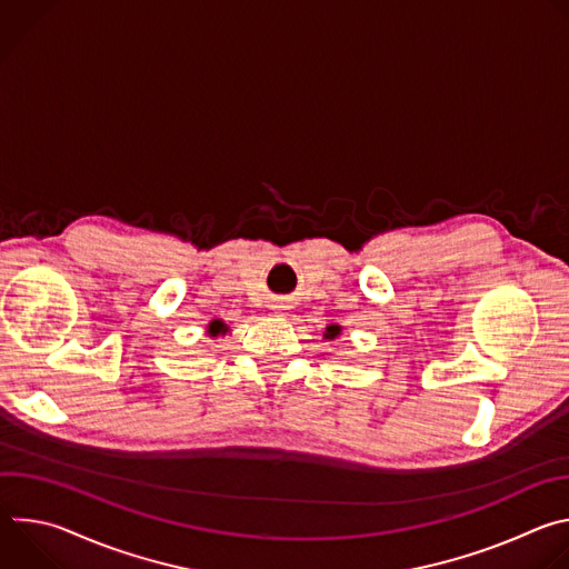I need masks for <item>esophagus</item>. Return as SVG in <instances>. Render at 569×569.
<instances>
[{"instance_id":"obj_1","label":"esophagus","mask_w":569,"mask_h":569,"mask_svg":"<svg viewBox=\"0 0 569 569\" xmlns=\"http://www.w3.org/2000/svg\"><path fill=\"white\" fill-rule=\"evenodd\" d=\"M272 308H274V310H277V312H281V310H286V308H288V306H283V303H274V306H272Z\"/></svg>"}]
</instances>
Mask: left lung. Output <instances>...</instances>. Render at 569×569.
Listing matches in <instances>:
<instances>
[{"label":"left lung","instance_id":"left-lung-1","mask_svg":"<svg viewBox=\"0 0 569 569\" xmlns=\"http://www.w3.org/2000/svg\"><path fill=\"white\" fill-rule=\"evenodd\" d=\"M340 333H342V327H338V323H331V327H327V331H323V338L336 340Z\"/></svg>","mask_w":569,"mask_h":569}]
</instances>
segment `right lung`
<instances>
[{"label":"right lung","mask_w":569,"mask_h":569,"mask_svg":"<svg viewBox=\"0 0 569 569\" xmlns=\"http://www.w3.org/2000/svg\"><path fill=\"white\" fill-rule=\"evenodd\" d=\"M229 329H227V323L224 321H220V319H213V321H209V329H207V333L211 336V338H216V336H224Z\"/></svg>","instance_id":"obj_1"}]
</instances>
